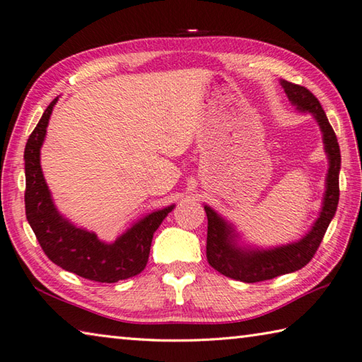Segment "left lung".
Returning a JSON list of instances; mask_svg holds the SVG:
<instances>
[{"mask_svg":"<svg viewBox=\"0 0 362 362\" xmlns=\"http://www.w3.org/2000/svg\"><path fill=\"white\" fill-rule=\"evenodd\" d=\"M280 83H282L288 99L294 103L297 110L313 113L320 130H322L325 151L328 160H330L327 175V192L322 212H320L315 226L308 234L297 243L268 249V251H251V249L245 251V249L237 247L232 228L211 207L204 206L207 215L206 257L209 264L220 274L242 280L246 284L263 282V280L274 279L303 268L315 257L339 202L341 151L338 138H336L330 122H328L322 105H320L316 95L305 86L291 83L288 80H282Z\"/></svg>","mask_w":362,"mask_h":362,"instance_id":"1","label":"left lung"}]
</instances>
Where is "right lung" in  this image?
I'll list each match as a JSON object with an SVG mask.
<instances>
[{"label":"right lung","mask_w":362,"mask_h":362,"mask_svg":"<svg viewBox=\"0 0 362 362\" xmlns=\"http://www.w3.org/2000/svg\"><path fill=\"white\" fill-rule=\"evenodd\" d=\"M55 102L57 99L45 110L24 148V204L30 228L47 259L80 277L100 284H115L138 276L147 267L155 230L173 206L147 215L111 245L100 242L93 232L72 226L63 218L52 203L40 165V148Z\"/></svg>","instance_id":"add662e5"}]
</instances>
